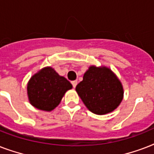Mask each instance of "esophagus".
<instances>
[{
    "label": "esophagus",
    "instance_id": "esophagus-1",
    "mask_svg": "<svg viewBox=\"0 0 154 154\" xmlns=\"http://www.w3.org/2000/svg\"><path fill=\"white\" fill-rule=\"evenodd\" d=\"M71 83H72V87H73V88H76V86H77V81H72Z\"/></svg>",
    "mask_w": 154,
    "mask_h": 154
}]
</instances>
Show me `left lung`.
I'll return each mask as SVG.
<instances>
[{"mask_svg": "<svg viewBox=\"0 0 154 154\" xmlns=\"http://www.w3.org/2000/svg\"><path fill=\"white\" fill-rule=\"evenodd\" d=\"M76 91L87 109L97 115L114 111L124 97L122 82L106 66H89Z\"/></svg>", "mask_w": 154, "mask_h": 154, "instance_id": "1", "label": "left lung"}]
</instances>
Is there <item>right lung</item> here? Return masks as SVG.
Instances as JSON below:
<instances>
[{"instance_id":"1","label":"right lung","mask_w":154,"mask_h":154,"mask_svg":"<svg viewBox=\"0 0 154 154\" xmlns=\"http://www.w3.org/2000/svg\"><path fill=\"white\" fill-rule=\"evenodd\" d=\"M72 88L65 77L47 66L32 75L28 82V98L33 107L49 112L60 104L65 93Z\"/></svg>"}]
</instances>
